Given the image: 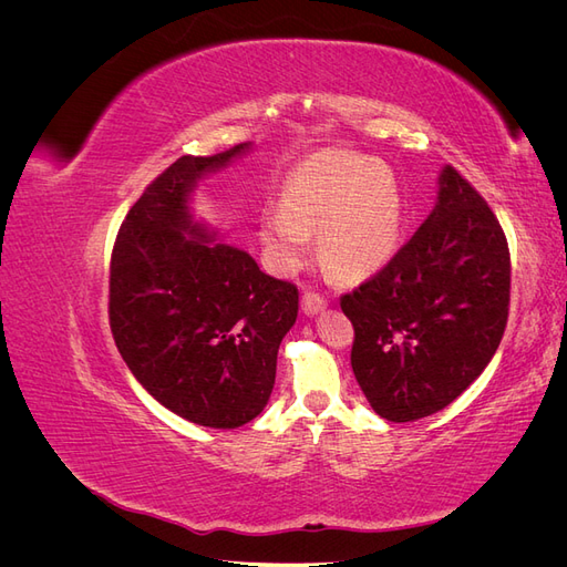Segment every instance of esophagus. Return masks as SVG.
I'll return each mask as SVG.
<instances>
[{"instance_id": "obj_1", "label": "esophagus", "mask_w": 567, "mask_h": 567, "mask_svg": "<svg viewBox=\"0 0 567 567\" xmlns=\"http://www.w3.org/2000/svg\"><path fill=\"white\" fill-rule=\"evenodd\" d=\"M326 305H329V300H326L323 296L315 293V290H307V293L302 296V312L307 317H315L319 315L321 310H326Z\"/></svg>"}]
</instances>
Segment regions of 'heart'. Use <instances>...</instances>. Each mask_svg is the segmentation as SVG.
Instances as JSON below:
<instances>
[{
    "instance_id": "1",
    "label": "heart",
    "mask_w": 567,
    "mask_h": 567,
    "mask_svg": "<svg viewBox=\"0 0 567 567\" xmlns=\"http://www.w3.org/2000/svg\"><path fill=\"white\" fill-rule=\"evenodd\" d=\"M402 196L388 169L367 156L319 151L293 167L281 188V210L262 219V236L277 262L300 267L319 236L323 267L340 281L379 271L398 248Z\"/></svg>"
}]
</instances>
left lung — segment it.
<instances>
[{"label": "left lung", "instance_id": "left-lung-1", "mask_svg": "<svg viewBox=\"0 0 567 567\" xmlns=\"http://www.w3.org/2000/svg\"><path fill=\"white\" fill-rule=\"evenodd\" d=\"M511 252L499 219L452 165L435 210L340 310L354 326L352 371L379 416L406 423L452 404L499 348Z\"/></svg>", "mask_w": 567, "mask_h": 567}]
</instances>
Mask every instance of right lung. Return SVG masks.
<instances>
[{
    "label": "right lung",
    "instance_id": "obj_1",
    "mask_svg": "<svg viewBox=\"0 0 567 567\" xmlns=\"http://www.w3.org/2000/svg\"><path fill=\"white\" fill-rule=\"evenodd\" d=\"M250 144L182 156L136 200L113 244L109 319L148 394L205 427H238L265 409L298 288L217 244L188 213L196 182Z\"/></svg>",
    "mask_w": 567,
    "mask_h": 567
}]
</instances>
